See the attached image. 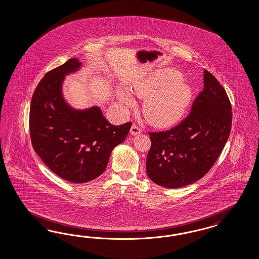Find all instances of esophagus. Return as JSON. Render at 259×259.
<instances>
[{"label": "esophagus", "mask_w": 259, "mask_h": 259, "mask_svg": "<svg viewBox=\"0 0 259 259\" xmlns=\"http://www.w3.org/2000/svg\"><path fill=\"white\" fill-rule=\"evenodd\" d=\"M141 132H142V131H141V128H140L139 126L137 125V124H133L132 127H131V130H130V133H131V135L136 136V135L141 134Z\"/></svg>", "instance_id": "obj_1"}]
</instances>
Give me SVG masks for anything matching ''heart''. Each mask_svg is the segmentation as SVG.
<instances>
[{"mask_svg": "<svg viewBox=\"0 0 259 259\" xmlns=\"http://www.w3.org/2000/svg\"><path fill=\"white\" fill-rule=\"evenodd\" d=\"M134 93L145 100L142 112L151 124L170 127L184 117L193 99L192 87L182 80L181 73L165 68L153 72L134 84ZM125 108L135 106L133 98L128 93L119 95Z\"/></svg>", "mask_w": 259, "mask_h": 259, "instance_id": "b5f03b06", "label": "heart"}]
</instances>
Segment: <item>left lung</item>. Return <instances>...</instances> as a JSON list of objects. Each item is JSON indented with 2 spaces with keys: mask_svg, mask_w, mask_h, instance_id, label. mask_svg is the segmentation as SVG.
Wrapping results in <instances>:
<instances>
[{
  "mask_svg": "<svg viewBox=\"0 0 259 259\" xmlns=\"http://www.w3.org/2000/svg\"><path fill=\"white\" fill-rule=\"evenodd\" d=\"M203 80V90L187 118L168 131L149 133L146 172L159 186L181 188L200 180L227 142L232 127L231 102L209 71L204 70Z\"/></svg>",
  "mask_w": 259,
  "mask_h": 259,
  "instance_id": "obj_1",
  "label": "left lung"
}]
</instances>
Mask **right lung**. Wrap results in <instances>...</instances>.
<instances>
[{
    "instance_id": "add662e5",
    "label": "right lung",
    "mask_w": 259,
    "mask_h": 259,
    "mask_svg": "<svg viewBox=\"0 0 259 259\" xmlns=\"http://www.w3.org/2000/svg\"><path fill=\"white\" fill-rule=\"evenodd\" d=\"M70 59L47 72L32 96L29 130L35 152L65 181L83 183L100 177L110 155L126 139L132 123L112 125L98 106L77 110L63 99V79L79 69Z\"/></svg>"
}]
</instances>
